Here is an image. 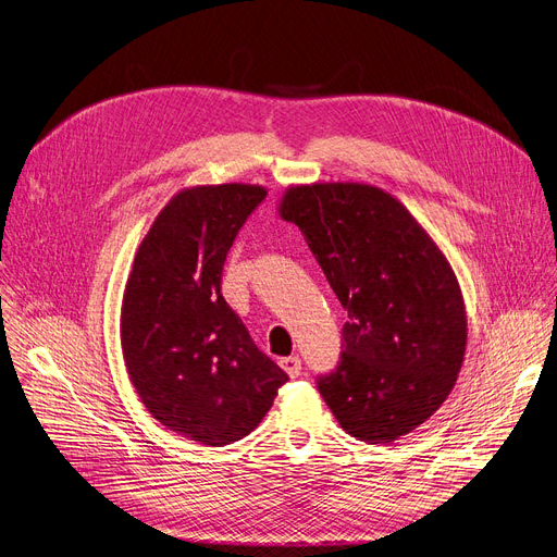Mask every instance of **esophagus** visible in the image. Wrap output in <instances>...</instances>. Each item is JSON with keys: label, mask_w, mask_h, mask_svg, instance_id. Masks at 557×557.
Here are the masks:
<instances>
[{"label": "esophagus", "mask_w": 557, "mask_h": 557, "mask_svg": "<svg viewBox=\"0 0 557 557\" xmlns=\"http://www.w3.org/2000/svg\"><path fill=\"white\" fill-rule=\"evenodd\" d=\"M280 367L286 371L288 377H297L301 373V360L297 356H290V358H284L280 360Z\"/></svg>", "instance_id": "esophagus-1"}]
</instances>
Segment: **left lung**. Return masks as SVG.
<instances>
[{
	"instance_id": "1",
	"label": "left lung",
	"mask_w": 557,
	"mask_h": 557,
	"mask_svg": "<svg viewBox=\"0 0 557 557\" xmlns=\"http://www.w3.org/2000/svg\"><path fill=\"white\" fill-rule=\"evenodd\" d=\"M277 211L348 311L339 364L318 380L335 420L369 444L411 433L442 407L467 350L465 299L444 252L369 184L288 186Z\"/></svg>"
}]
</instances>
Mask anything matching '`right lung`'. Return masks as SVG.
I'll return each instance as SVG.
<instances>
[{
	"label": "right lung",
	"mask_w": 557,
	"mask_h": 557,
	"mask_svg": "<svg viewBox=\"0 0 557 557\" xmlns=\"http://www.w3.org/2000/svg\"><path fill=\"white\" fill-rule=\"evenodd\" d=\"M267 197L258 184L180 190L141 239L122 299V352L146 411L207 446L256 429L288 375L222 297L226 252Z\"/></svg>",
	"instance_id": "add662e5"
}]
</instances>
